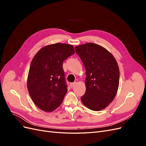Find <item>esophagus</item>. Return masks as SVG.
I'll use <instances>...</instances> for the list:
<instances>
[{
    "label": "esophagus",
    "instance_id": "34e87169",
    "mask_svg": "<svg viewBox=\"0 0 146 146\" xmlns=\"http://www.w3.org/2000/svg\"><path fill=\"white\" fill-rule=\"evenodd\" d=\"M76 82H74V83H70V87L71 88H74V86H75V85H76Z\"/></svg>",
    "mask_w": 146,
    "mask_h": 146
}]
</instances>
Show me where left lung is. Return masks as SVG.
<instances>
[{
    "mask_svg": "<svg viewBox=\"0 0 146 146\" xmlns=\"http://www.w3.org/2000/svg\"><path fill=\"white\" fill-rule=\"evenodd\" d=\"M76 52L85 68L86 92L81 100L93 111L105 109L114 100L119 83L116 59L108 50L94 43L76 46Z\"/></svg>",
    "mask_w": 146,
    "mask_h": 146,
    "instance_id": "8db88e82",
    "label": "left lung"
}]
</instances>
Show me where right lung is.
<instances>
[{
    "instance_id": "add662e5",
    "label": "right lung",
    "mask_w": 146,
    "mask_h": 146,
    "mask_svg": "<svg viewBox=\"0 0 146 146\" xmlns=\"http://www.w3.org/2000/svg\"><path fill=\"white\" fill-rule=\"evenodd\" d=\"M75 53L72 45L56 43L41 48L33 57L27 77V89L33 102L51 112L62 103L68 91L63 61Z\"/></svg>"
}]
</instances>
